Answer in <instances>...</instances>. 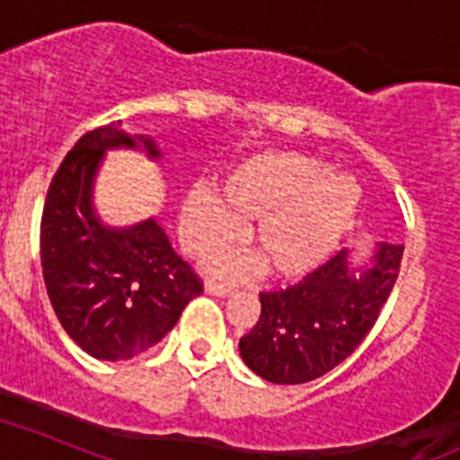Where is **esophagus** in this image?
<instances>
[{"instance_id": "1", "label": "esophagus", "mask_w": 460, "mask_h": 460, "mask_svg": "<svg viewBox=\"0 0 460 460\" xmlns=\"http://www.w3.org/2000/svg\"><path fill=\"white\" fill-rule=\"evenodd\" d=\"M206 292L215 296H226L231 292V285H222V283H215V280H208Z\"/></svg>"}]
</instances>
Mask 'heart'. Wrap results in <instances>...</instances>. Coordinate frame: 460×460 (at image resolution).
<instances>
[{"instance_id": "1", "label": "heart", "mask_w": 460, "mask_h": 460, "mask_svg": "<svg viewBox=\"0 0 460 460\" xmlns=\"http://www.w3.org/2000/svg\"><path fill=\"white\" fill-rule=\"evenodd\" d=\"M360 200L353 177L330 172L311 154L269 152L224 177L222 196L194 187L182 206V238L191 252L226 248L249 224L257 254H231L224 271L250 276L271 266L276 278H302L318 269L349 234Z\"/></svg>"}]
</instances>
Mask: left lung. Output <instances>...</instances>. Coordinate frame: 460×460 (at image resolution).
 <instances>
[{
  "label": "left lung",
  "mask_w": 460,
  "mask_h": 460,
  "mask_svg": "<svg viewBox=\"0 0 460 460\" xmlns=\"http://www.w3.org/2000/svg\"><path fill=\"white\" fill-rule=\"evenodd\" d=\"M404 245L379 243L369 266L349 250L302 283L261 292L257 325L241 337L243 362L271 384H306L343 362L367 337L400 273Z\"/></svg>",
  "instance_id": "8db88e82"
}]
</instances>
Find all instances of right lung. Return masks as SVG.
<instances>
[{"label":"right lung","instance_id":"right-lung-1","mask_svg":"<svg viewBox=\"0 0 460 460\" xmlns=\"http://www.w3.org/2000/svg\"><path fill=\"white\" fill-rule=\"evenodd\" d=\"M121 121L86 133L65 156L41 215V269L60 325L98 360H130L156 346L203 292L156 217L114 229L93 206L107 149H145L152 137L123 133Z\"/></svg>","mask_w":460,"mask_h":460}]
</instances>
